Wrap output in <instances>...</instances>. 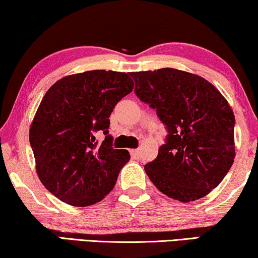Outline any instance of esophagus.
Listing matches in <instances>:
<instances>
[{
	"instance_id": "obj_1",
	"label": "esophagus",
	"mask_w": 258,
	"mask_h": 258,
	"mask_svg": "<svg viewBox=\"0 0 258 258\" xmlns=\"http://www.w3.org/2000/svg\"><path fill=\"white\" fill-rule=\"evenodd\" d=\"M130 155H132L133 158H138L140 157V151L136 150V149H134V150H130Z\"/></svg>"
}]
</instances>
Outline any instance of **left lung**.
I'll list each match as a JSON object with an SVG mask.
<instances>
[{
	"mask_svg": "<svg viewBox=\"0 0 258 258\" xmlns=\"http://www.w3.org/2000/svg\"><path fill=\"white\" fill-rule=\"evenodd\" d=\"M135 94L166 125L165 144L145 164L160 192L181 203L207 196L235 158L233 110L211 83L175 69L132 72Z\"/></svg>",
	"mask_w": 258,
	"mask_h": 258,
	"instance_id": "8db88e82",
	"label": "left lung"
}]
</instances>
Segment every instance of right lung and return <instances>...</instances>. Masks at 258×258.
Returning a JSON list of instances; mask_svg holds the SVG:
<instances>
[{
  "label": "right lung",
  "mask_w": 258,
  "mask_h": 258,
  "mask_svg": "<svg viewBox=\"0 0 258 258\" xmlns=\"http://www.w3.org/2000/svg\"><path fill=\"white\" fill-rule=\"evenodd\" d=\"M133 88L126 73L95 70L64 77L44 95L29 140L37 174L59 200L91 206L114 188L130 155L111 147L109 116ZM98 131L106 135L100 146Z\"/></svg>",
  "instance_id": "right-lung-1"
}]
</instances>
